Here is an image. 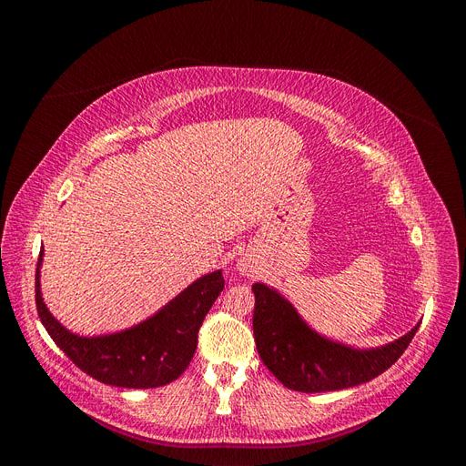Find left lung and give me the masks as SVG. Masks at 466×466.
Segmentation results:
<instances>
[{
	"label": "left lung",
	"mask_w": 466,
	"mask_h": 466,
	"mask_svg": "<svg viewBox=\"0 0 466 466\" xmlns=\"http://www.w3.org/2000/svg\"><path fill=\"white\" fill-rule=\"evenodd\" d=\"M252 330L260 360L281 385L299 392L350 389L375 379L397 361L420 324L387 346L356 350L317 334L295 307L264 284L252 286Z\"/></svg>",
	"instance_id": "left-lung-1"
}]
</instances>
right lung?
Wrapping results in <instances>:
<instances>
[{
	"mask_svg": "<svg viewBox=\"0 0 466 466\" xmlns=\"http://www.w3.org/2000/svg\"><path fill=\"white\" fill-rule=\"evenodd\" d=\"M40 250L35 299L40 322L81 371L105 385L155 389L173 383L188 368L198 346V330L225 288L221 270L202 276L168 301L161 311L132 329L105 336H77L52 317L40 293Z\"/></svg>",
	"mask_w": 466,
	"mask_h": 466,
	"instance_id": "obj_1",
	"label": "right lung"
}]
</instances>
